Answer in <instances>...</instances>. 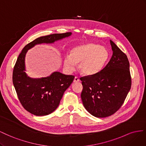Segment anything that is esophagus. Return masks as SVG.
I'll return each instance as SVG.
<instances>
[{
	"instance_id": "34e87169",
	"label": "esophagus",
	"mask_w": 146,
	"mask_h": 146,
	"mask_svg": "<svg viewBox=\"0 0 146 146\" xmlns=\"http://www.w3.org/2000/svg\"><path fill=\"white\" fill-rule=\"evenodd\" d=\"M80 81V79H79L77 76H76L75 78H74V79L73 82H79Z\"/></svg>"
}]
</instances>
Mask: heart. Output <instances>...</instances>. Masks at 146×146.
Segmentation results:
<instances>
[{
  "instance_id": "1",
  "label": "heart",
  "mask_w": 146,
  "mask_h": 146,
  "mask_svg": "<svg viewBox=\"0 0 146 146\" xmlns=\"http://www.w3.org/2000/svg\"><path fill=\"white\" fill-rule=\"evenodd\" d=\"M108 50L100 45L87 43L74 47L71 54H66L64 63L65 68L72 72L76 64L80 63L79 69L82 74L92 76L100 72L109 58Z\"/></svg>"
}]
</instances>
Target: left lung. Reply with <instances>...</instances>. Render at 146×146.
Segmentation results:
<instances>
[{
	"label": "left lung",
	"instance_id": "obj_1",
	"mask_svg": "<svg viewBox=\"0 0 146 146\" xmlns=\"http://www.w3.org/2000/svg\"><path fill=\"white\" fill-rule=\"evenodd\" d=\"M112 56L97 74L81 78V97L86 110L96 117H106L121 107L131 86L127 56L110 40Z\"/></svg>",
	"mask_w": 146,
	"mask_h": 146
}]
</instances>
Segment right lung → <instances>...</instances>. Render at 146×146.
<instances>
[{
  "mask_svg": "<svg viewBox=\"0 0 146 146\" xmlns=\"http://www.w3.org/2000/svg\"><path fill=\"white\" fill-rule=\"evenodd\" d=\"M71 35L72 32H66L39 37L25 46L19 54L13 68V83L21 104L32 114L42 116L55 111L74 76L56 72L46 78H30L25 72L26 53L36 44L53 43Z\"/></svg>",
  "mask_w": 146,
  "mask_h": 146,
  "instance_id": "1",
  "label": "right lung"
}]
</instances>
